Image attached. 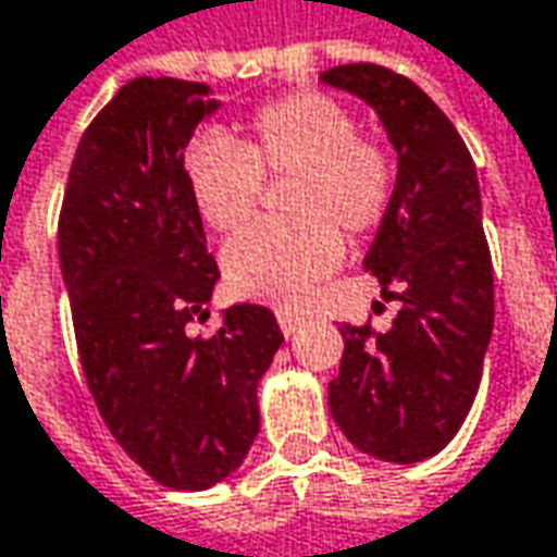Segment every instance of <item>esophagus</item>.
Instances as JSON below:
<instances>
[{
	"label": "esophagus",
	"mask_w": 557,
	"mask_h": 557,
	"mask_svg": "<svg viewBox=\"0 0 557 557\" xmlns=\"http://www.w3.org/2000/svg\"><path fill=\"white\" fill-rule=\"evenodd\" d=\"M275 317H278V326H282V333H285V336H295L300 326H304V317L295 313V310H278Z\"/></svg>",
	"instance_id": "34e87169"
}]
</instances>
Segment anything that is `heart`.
<instances>
[{
	"label": "heart",
	"mask_w": 557,
	"mask_h": 557,
	"mask_svg": "<svg viewBox=\"0 0 557 557\" xmlns=\"http://www.w3.org/2000/svg\"><path fill=\"white\" fill-rule=\"evenodd\" d=\"M265 177H292L285 221H259L221 250L227 288L240 298L298 300L342 259V231L364 237L389 215L399 161L386 141L358 133V116L323 91L262 100L244 145L206 129L183 151L196 212L221 234L257 215Z\"/></svg>",
	"instance_id": "1"
}]
</instances>
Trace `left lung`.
Wrapping results in <instances>:
<instances>
[{"instance_id":"8db88e82","label":"left lung","mask_w":557,"mask_h":557,"mask_svg":"<svg viewBox=\"0 0 557 557\" xmlns=\"http://www.w3.org/2000/svg\"><path fill=\"white\" fill-rule=\"evenodd\" d=\"M320 78L368 100L399 154L396 196L364 269L403 307L386 333L342 323L330 412L361 454L418 462L444 450L469 416L495 323L475 164L412 78L377 62L336 65Z\"/></svg>"}]
</instances>
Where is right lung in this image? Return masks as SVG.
Segmentation results:
<instances>
[{"label":"right lung","mask_w":557,"mask_h":557,"mask_svg":"<svg viewBox=\"0 0 557 557\" xmlns=\"http://www.w3.org/2000/svg\"><path fill=\"white\" fill-rule=\"evenodd\" d=\"M212 88L133 78L69 168L60 265L82 371L103 424L141 469L177 492L227 479L259 434L257 383L285 342L259 304L209 317L219 262L183 183V151L215 110Z\"/></svg>","instance_id":"1"}]
</instances>
